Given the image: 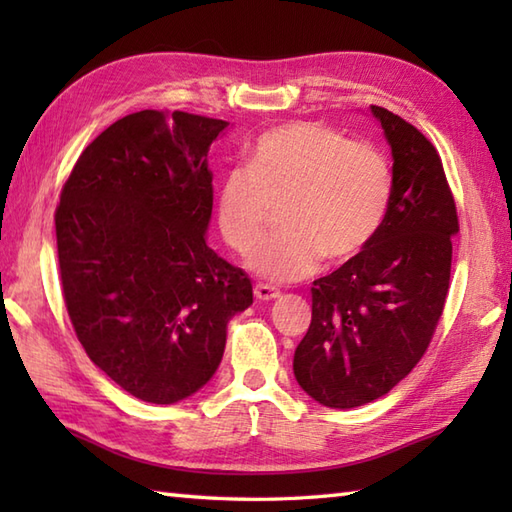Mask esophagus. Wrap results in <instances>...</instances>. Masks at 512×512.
I'll return each instance as SVG.
<instances>
[{
    "label": "esophagus",
    "mask_w": 512,
    "mask_h": 512,
    "mask_svg": "<svg viewBox=\"0 0 512 512\" xmlns=\"http://www.w3.org/2000/svg\"><path fill=\"white\" fill-rule=\"evenodd\" d=\"M255 297H257L259 301H273V299L279 297V290L270 288V286H266V284H257V286H255Z\"/></svg>",
    "instance_id": "esophagus-1"
}]
</instances>
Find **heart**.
Wrapping results in <instances>:
<instances>
[{
    "instance_id": "1",
    "label": "heart",
    "mask_w": 512,
    "mask_h": 512,
    "mask_svg": "<svg viewBox=\"0 0 512 512\" xmlns=\"http://www.w3.org/2000/svg\"><path fill=\"white\" fill-rule=\"evenodd\" d=\"M394 195L387 156L352 143L339 129L292 121L268 129L248 151L246 167L224 173L215 193L222 239L246 255L273 205L282 231L248 257V268L275 284L310 277L321 266L352 262L374 242Z\"/></svg>"
}]
</instances>
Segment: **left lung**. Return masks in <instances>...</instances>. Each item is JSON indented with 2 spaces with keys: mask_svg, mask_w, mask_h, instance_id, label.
<instances>
[{
  "mask_svg": "<svg viewBox=\"0 0 512 512\" xmlns=\"http://www.w3.org/2000/svg\"><path fill=\"white\" fill-rule=\"evenodd\" d=\"M369 110L394 158L389 213L361 255L314 281L312 321L292 361L301 389L332 409L385 396L427 352L460 231L436 147L385 107Z\"/></svg>",
  "mask_w": 512,
  "mask_h": 512,
  "instance_id": "left-lung-1",
  "label": "left lung"
}]
</instances>
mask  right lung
Here are the masks:
<instances>
[{"mask_svg": "<svg viewBox=\"0 0 512 512\" xmlns=\"http://www.w3.org/2000/svg\"><path fill=\"white\" fill-rule=\"evenodd\" d=\"M228 127L143 110L76 160L54 213L65 308L90 361L154 405L193 396L220 367L253 286L206 244L209 147Z\"/></svg>", "mask_w": 512, "mask_h": 512, "instance_id": "1", "label": "right lung"}]
</instances>
